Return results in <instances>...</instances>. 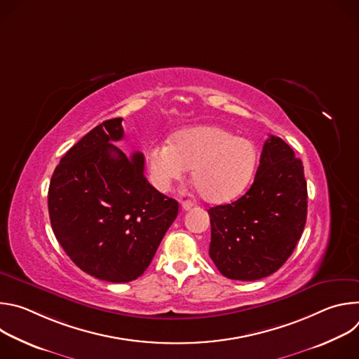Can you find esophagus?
Listing matches in <instances>:
<instances>
[{
  "label": "esophagus",
  "mask_w": 359,
  "mask_h": 359,
  "mask_svg": "<svg viewBox=\"0 0 359 359\" xmlns=\"http://www.w3.org/2000/svg\"><path fill=\"white\" fill-rule=\"evenodd\" d=\"M193 208V203L190 201V200H184L183 203H182V209L184 210V212H187V210H190Z\"/></svg>",
  "instance_id": "34e87169"
}]
</instances>
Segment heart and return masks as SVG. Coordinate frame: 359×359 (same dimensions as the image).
Listing matches in <instances>:
<instances>
[{
	"mask_svg": "<svg viewBox=\"0 0 359 359\" xmlns=\"http://www.w3.org/2000/svg\"><path fill=\"white\" fill-rule=\"evenodd\" d=\"M255 162L257 150L250 139L213 125L183 129L172 143H158L147 151L153 186L168 190L193 169L196 189L210 203L237 197L251 180Z\"/></svg>",
	"mask_w": 359,
	"mask_h": 359,
	"instance_id": "1",
	"label": "heart"
}]
</instances>
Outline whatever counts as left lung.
<instances>
[{
  "instance_id": "1",
  "label": "left lung",
  "mask_w": 359,
  "mask_h": 359,
  "mask_svg": "<svg viewBox=\"0 0 359 359\" xmlns=\"http://www.w3.org/2000/svg\"><path fill=\"white\" fill-rule=\"evenodd\" d=\"M306 197L301 159L281 137L270 135L247 193L209 210V254L217 270L240 281H255L276 273L301 237Z\"/></svg>"
}]
</instances>
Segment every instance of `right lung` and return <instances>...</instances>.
<instances>
[{
    "instance_id": "obj_1",
    "label": "right lung",
    "mask_w": 359,
    "mask_h": 359,
    "mask_svg": "<svg viewBox=\"0 0 359 359\" xmlns=\"http://www.w3.org/2000/svg\"><path fill=\"white\" fill-rule=\"evenodd\" d=\"M122 121L102 122L75 143L48 190L58 243L82 271L108 283L140 277L179 212L175 198L149 184L143 153L129 158L114 144Z\"/></svg>"
}]
</instances>
